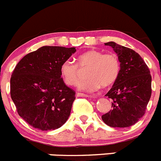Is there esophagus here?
<instances>
[{"mask_svg": "<svg viewBox=\"0 0 161 161\" xmlns=\"http://www.w3.org/2000/svg\"><path fill=\"white\" fill-rule=\"evenodd\" d=\"M76 97H89L88 94H85V93H76Z\"/></svg>", "mask_w": 161, "mask_h": 161, "instance_id": "esophagus-1", "label": "esophagus"}]
</instances>
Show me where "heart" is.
Returning a JSON list of instances; mask_svg holds the SVG:
<instances>
[{"label":"heart","instance_id":"b5f03b06","mask_svg":"<svg viewBox=\"0 0 161 161\" xmlns=\"http://www.w3.org/2000/svg\"><path fill=\"white\" fill-rule=\"evenodd\" d=\"M87 70V78L79 85L81 90L94 92L102 85L107 87L114 83L120 72V61L118 55L105 53L97 50H89L76 58V64L71 60L64 61L60 66L61 77L68 86H76L80 79V69Z\"/></svg>","mask_w":161,"mask_h":161}]
</instances>
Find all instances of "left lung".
Returning a JSON list of instances; mask_svg holds the SVG:
<instances>
[{
  "mask_svg": "<svg viewBox=\"0 0 161 161\" xmlns=\"http://www.w3.org/2000/svg\"><path fill=\"white\" fill-rule=\"evenodd\" d=\"M113 47L120 61V72L113 87L106 94L112 99V109L102 116L112 127H128L144 115L152 95V76L142 57L130 48L114 42L105 43Z\"/></svg>",
  "mask_w": 161,
  "mask_h": 161,
  "instance_id": "1",
  "label": "left lung"
}]
</instances>
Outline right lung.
I'll return each mask as SVG.
<instances>
[{
	"label": "right lung",
	"mask_w": 161,
	"mask_h": 161,
	"mask_svg": "<svg viewBox=\"0 0 161 161\" xmlns=\"http://www.w3.org/2000/svg\"><path fill=\"white\" fill-rule=\"evenodd\" d=\"M75 47L44 46L25 55L10 78V96L17 111L41 130L59 128L68 120L76 92L61 77L60 66Z\"/></svg>",
	"instance_id": "add662e5"
}]
</instances>
